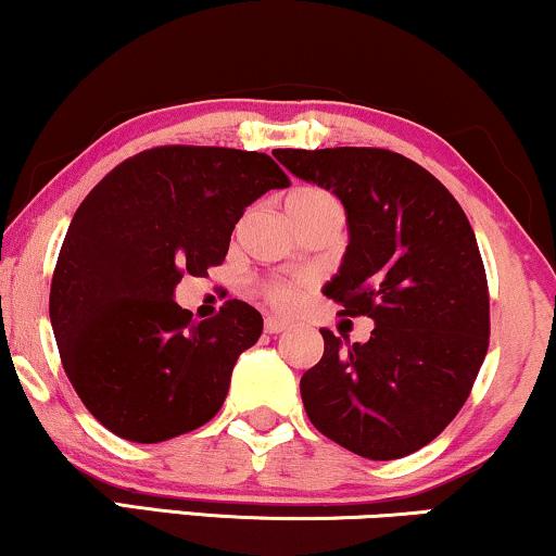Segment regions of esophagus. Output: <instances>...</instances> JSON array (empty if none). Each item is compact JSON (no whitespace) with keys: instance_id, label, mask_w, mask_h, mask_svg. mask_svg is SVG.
I'll use <instances>...</instances> for the list:
<instances>
[{"instance_id":"obj_1","label":"esophagus","mask_w":556,"mask_h":556,"mask_svg":"<svg viewBox=\"0 0 556 556\" xmlns=\"http://www.w3.org/2000/svg\"><path fill=\"white\" fill-rule=\"evenodd\" d=\"M286 327H289V325H286L283 319H278V317H265V332H267V334L283 332Z\"/></svg>"}]
</instances>
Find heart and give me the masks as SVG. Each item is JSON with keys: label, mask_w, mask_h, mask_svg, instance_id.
<instances>
[{"label": "heart", "mask_w": 556, "mask_h": 556, "mask_svg": "<svg viewBox=\"0 0 556 556\" xmlns=\"http://www.w3.org/2000/svg\"><path fill=\"white\" fill-rule=\"evenodd\" d=\"M325 198H330V195L321 193V190H314V188H301V190H296V193L289 195L286 208H299V205L325 201ZM301 291L304 289H301L299 280L270 278V280H263V283H260V293H263L267 304H273L276 309H291V306H296V301L301 299Z\"/></svg>", "instance_id": "obj_1"}]
</instances>
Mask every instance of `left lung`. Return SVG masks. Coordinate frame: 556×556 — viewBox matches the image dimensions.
<instances>
[{"label": "left lung", "instance_id": "obj_1", "mask_svg": "<svg viewBox=\"0 0 556 556\" xmlns=\"http://www.w3.org/2000/svg\"><path fill=\"white\" fill-rule=\"evenodd\" d=\"M273 154L345 205L351 244L325 296L376 321L363 345L321 330L325 355L301 376L306 415L363 458L415 454L458 415L488 355V273L469 218L441 180L389 149Z\"/></svg>", "mask_w": 556, "mask_h": 556}]
</instances>
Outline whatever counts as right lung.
I'll use <instances>...</instances> for the list:
<instances>
[{
	"label": "right lung",
	"mask_w": 556,
	"mask_h": 556,
	"mask_svg": "<svg viewBox=\"0 0 556 556\" xmlns=\"http://www.w3.org/2000/svg\"><path fill=\"white\" fill-rule=\"evenodd\" d=\"M273 188L289 175L267 154L173 143L128 156L81 201L48 312L74 392L111 433L160 443L222 409L263 317L231 299L195 321L173 293L224 263L244 208Z\"/></svg>",
	"instance_id": "obj_1"
}]
</instances>
